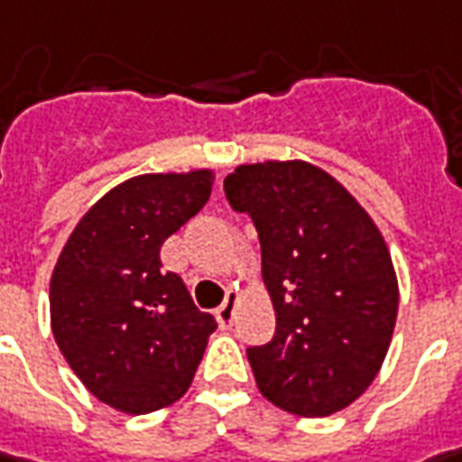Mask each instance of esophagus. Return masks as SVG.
<instances>
[{
  "label": "esophagus",
  "mask_w": 462,
  "mask_h": 462,
  "mask_svg": "<svg viewBox=\"0 0 462 462\" xmlns=\"http://www.w3.org/2000/svg\"><path fill=\"white\" fill-rule=\"evenodd\" d=\"M235 310H237V296L230 294L227 296V301L219 307V310L215 311V317H217V322H219V327H232V322H235Z\"/></svg>",
  "instance_id": "obj_1"
}]
</instances>
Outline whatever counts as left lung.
I'll list each match as a JSON object with an SVG mask.
<instances>
[{
  "label": "left lung",
  "instance_id": "1",
  "mask_svg": "<svg viewBox=\"0 0 462 462\" xmlns=\"http://www.w3.org/2000/svg\"><path fill=\"white\" fill-rule=\"evenodd\" d=\"M227 199L261 237V276L276 335L250 347L261 393L289 414L329 417L374 383L389 353L399 281L360 201L307 161L237 166Z\"/></svg>",
  "mask_w": 462,
  "mask_h": 462
}]
</instances>
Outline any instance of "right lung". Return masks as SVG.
Listing matches in <instances>:
<instances>
[{
    "label": "right lung",
    "instance_id": "obj_1",
    "mask_svg": "<svg viewBox=\"0 0 462 462\" xmlns=\"http://www.w3.org/2000/svg\"><path fill=\"white\" fill-rule=\"evenodd\" d=\"M215 171L143 173L109 189L69 235L51 276V329L102 404L151 414L189 391L212 314L163 271L161 247L212 194Z\"/></svg>",
    "mask_w": 462,
    "mask_h": 462
}]
</instances>
